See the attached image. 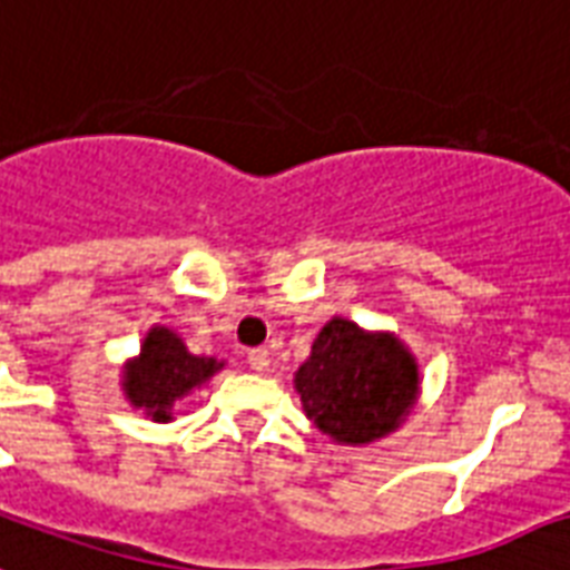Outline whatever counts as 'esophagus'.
<instances>
[{
	"instance_id": "esophagus-1",
	"label": "esophagus",
	"mask_w": 570,
	"mask_h": 570,
	"mask_svg": "<svg viewBox=\"0 0 570 570\" xmlns=\"http://www.w3.org/2000/svg\"><path fill=\"white\" fill-rule=\"evenodd\" d=\"M246 363H249V368L258 374H264L267 368H271V354L264 351V347H253L249 354H246Z\"/></svg>"
}]
</instances>
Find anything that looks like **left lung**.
Returning <instances> with one entry per match:
<instances>
[{
    "label": "left lung",
    "instance_id": "8db88e82",
    "mask_svg": "<svg viewBox=\"0 0 570 570\" xmlns=\"http://www.w3.org/2000/svg\"><path fill=\"white\" fill-rule=\"evenodd\" d=\"M294 390L308 422L335 445H368L404 425L422 374L399 335L335 315L294 372Z\"/></svg>",
    "mask_w": 570,
    "mask_h": 570
}]
</instances>
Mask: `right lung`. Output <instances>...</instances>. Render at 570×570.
Wrapping results in <instances>:
<instances>
[{"label":"right lung","mask_w":570,"mask_h":570,"mask_svg":"<svg viewBox=\"0 0 570 570\" xmlns=\"http://www.w3.org/2000/svg\"><path fill=\"white\" fill-rule=\"evenodd\" d=\"M225 360L189 354L184 338L171 326L154 324L145 333L139 354L127 360L121 372V390L130 407L142 410L151 422H171L175 404L207 386Z\"/></svg>","instance_id":"1"}]
</instances>
